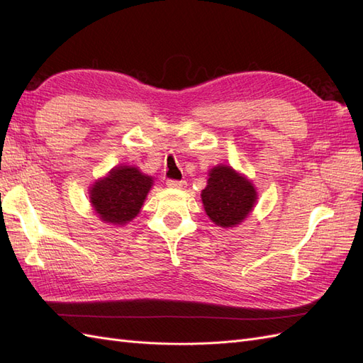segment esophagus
Wrapping results in <instances>:
<instances>
[{"mask_svg": "<svg viewBox=\"0 0 363 363\" xmlns=\"http://www.w3.org/2000/svg\"><path fill=\"white\" fill-rule=\"evenodd\" d=\"M167 186L171 189H183V188H186V182L184 180H168Z\"/></svg>", "mask_w": 363, "mask_h": 363, "instance_id": "34e87169", "label": "esophagus"}]
</instances>
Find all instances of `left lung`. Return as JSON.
Listing matches in <instances>:
<instances>
[{"label": "left lung", "mask_w": 363, "mask_h": 363, "mask_svg": "<svg viewBox=\"0 0 363 363\" xmlns=\"http://www.w3.org/2000/svg\"><path fill=\"white\" fill-rule=\"evenodd\" d=\"M201 201L206 215L216 225L230 228L248 218L257 201V192L255 184L244 174L228 164H216L208 171Z\"/></svg>", "instance_id": "left-lung-1"}]
</instances>
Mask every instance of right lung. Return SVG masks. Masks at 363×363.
<instances>
[{
  "mask_svg": "<svg viewBox=\"0 0 363 363\" xmlns=\"http://www.w3.org/2000/svg\"><path fill=\"white\" fill-rule=\"evenodd\" d=\"M155 179L133 164H118L89 188V203L103 223L125 225L138 216Z\"/></svg>",
  "mask_w": 363,
  "mask_h": 363,
  "instance_id": "1",
  "label": "right lung"
}]
</instances>
